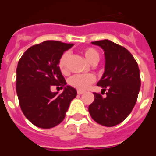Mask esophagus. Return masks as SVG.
Wrapping results in <instances>:
<instances>
[{"label": "esophagus", "mask_w": 156, "mask_h": 156, "mask_svg": "<svg viewBox=\"0 0 156 156\" xmlns=\"http://www.w3.org/2000/svg\"><path fill=\"white\" fill-rule=\"evenodd\" d=\"M77 93H78V94H79V95L83 94H84V92H83V91H79V90H78V91L77 92Z\"/></svg>", "instance_id": "34e87169"}]
</instances>
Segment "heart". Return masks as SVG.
I'll list each match as a JSON object with an SVG mask.
<instances>
[{"label": "heart", "mask_w": 156, "mask_h": 156, "mask_svg": "<svg viewBox=\"0 0 156 156\" xmlns=\"http://www.w3.org/2000/svg\"><path fill=\"white\" fill-rule=\"evenodd\" d=\"M85 58L92 64H96L99 61V53L94 48H87L83 50ZM69 58V53L68 51L62 55L58 61V68L62 73H66L68 72V61ZM95 77L94 74H75L68 79V83L73 88L79 91H85L89 88V86L94 83Z\"/></svg>", "instance_id": "heart-1"}]
</instances>
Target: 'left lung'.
Here are the masks:
<instances>
[{
	"label": "left lung",
	"instance_id": "1",
	"mask_svg": "<svg viewBox=\"0 0 156 156\" xmlns=\"http://www.w3.org/2000/svg\"><path fill=\"white\" fill-rule=\"evenodd\" d=\"M92 43L105 51V71L98 85L108 92L106 98L94 93L88 111L95 122L112 127L123 122L135 105L140 89V69L133 55L120 45L106 39Z\"/></svg>",
	"mask_w": 156,
	"mask_h": 156
}]
</instances>
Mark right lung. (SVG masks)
Listing matches in <instances>:
<instances>
[{
    "instance_id": "obj_1",
    "label": "right lung",
    "mask_w": 156,
    "mask_h": 156,
    "mask_svg": "<svg viewBox=\"0 0 156 156\" xmlns=\"http://www.w3.org/2000/svg\"><path fill=\"white\" fill-rule=\"evenodd\" d=\"M71 47V43L45 41L28 48L19 60L16 85L19 105L26 118L37 127L50 129L60 124L77 96L58 68L61 56ZM52 86L65 90L60 95L52 93Z\"/></svg>"
}]
</instances>
